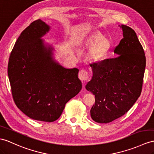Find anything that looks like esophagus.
<instances>
[{"label":"esophagus","instance_id":"obj_1","mask_svg":"<svg viewBox=\"0 0 154 154\" xmlns=\"http://www.w3.org/2000/svg\"><path fill=\"white\" fill-rule=\"evenodd\" d=\"M78 77L80 80L86 81L89 78V74L85 70H81L78 74Z\"/></svg>","mask_w":154,"mask_h":154}]
</instances>
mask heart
Here are the masks:
<instances>
[{"mask_svg": "<svg viewBox=\"0 0 154 154\" xmlns=\"http://www.w3.org/2000/svg\"><path fill=\"white\" fill-rule=\"evenodd\" d=\"M84 42L90 45L89 57L94 61H99L107 55L111 48L110 41L97 32L90 33L84 37Z\"/></svg>", "mask_w": 154, "mask_h": 154, "instance_id": "obj_1", "label": "heart"}]
</instances>
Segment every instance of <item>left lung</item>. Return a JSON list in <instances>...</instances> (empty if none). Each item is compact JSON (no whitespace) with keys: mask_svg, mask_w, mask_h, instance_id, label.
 Here are the masks:
<instances>
[{"mask_svg":"<svg viewBox=\"0 0 154 154\" xmlns=\"http://www.w3.org/2000/svg\"><path fill=\"white\" fill-rule=\"evenodd\" d=\"M123 38L114 49L118 56L90 64L91 80L85 88L95 95L93 120L107 123L120 118L135 103L142 91L146 57L136 32L122 25Z\"/></svg>","mask_w":154,"mask_h":154,"instance_id":"obj_1","label":"left lung"}]
</instances>
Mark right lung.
Wrapping results in <instances>:
<instances>
[{"mask_svg":"<svg viewBox=\"0 0 154 154\" xmlns=\"http://www.w3.org/2000/svg\"><path fill=\"white\" fill-rule=\"evenodd\" d=\"M50 27L41 20L23 30L11 52L8 75L16 106L30 118L52 122L82 89L79 70L66 69L52 57L54 48L40 39Z\"/></svg>","mask_w":154,"mask_h":154,"instance_id":"1","label":"right lung"}]
</instances>
